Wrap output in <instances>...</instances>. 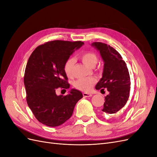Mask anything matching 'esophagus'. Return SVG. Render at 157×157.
<instances>
[{"label": "esophagus", "mask_w": 157, "mask_h": 157, "mask_svg": "<svg viewBox=\"0 0 157 157\" xmlns=\"http://www.w3.org/2000/svg\"><path fill=\"white\" fill-rule=\"evenodd\" d=\"M92 95L91 94H88V93H83V96L85 98H88V97H91Z\"/></svg>", "instance_id": "obj_1"}]
</instances>
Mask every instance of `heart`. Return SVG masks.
<instances>
[{
	"label": "heart",
	"instance_id": "obj_1",
	"mask_svg": "<svg viewBox=\"0 0 157 157\" xmlns=\"http://www.w3.org/2000/svg\"><path fill=\"white\" fill-rule=\"evenodd\" d=\"M80 58L82 62L88 67L94 68L98 63V57L92 52H84L80 55ZM75 64V59L69 58L65 61L63 66V71L68 77L73 76V69ZM96 82V80L93 78H79L74 82V86L81 91L88 92L91 90L93 85Z\"/></svg>",
	"mask_w": 157,
	"mask_h": 157
}]
</instances>
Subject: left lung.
I'll use <instances>...</instances> for the list:
<instances>
[{
  "label": "left lung",
  "instance_id": "1",
  "mask_svg": "<svg viewBox=\"0 0 157 157\" xmlns=\"http://www.w3.org/2000/svg\"><path fill=\"white\" fill-rule=\"evenodd\" d=\"M100 54L103 61L102 77L96 86V90L107 89L101 114L108 118L124 107L130 96V78L125 61L118 52L102 42L91 44Z\"/></svg>",
  "mask_w": 157,
  "mask_h": 157
}]
</instances>
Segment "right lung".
I'll use <instances>...</instances> for the list:
<instances>
[{"mask_svg": "<svg viewBox=\"0 0 157 157\" xmlns=\"http://www.w3.org/2000/svg\"><path fill=\"white\" fill-rule=\"evenodd\" d=\"M82 45L81 41H50L38 46L28 59L24 75L27 102L42 124L50 127L63 124L83 97L81 92L74 88L65 96L56 93L59 87L69 88L63 66Z\"/></svg>", "mask_w": 157, "mask_h": 157, "instance_id": "1", "label": "right lung"}]
</instances>
